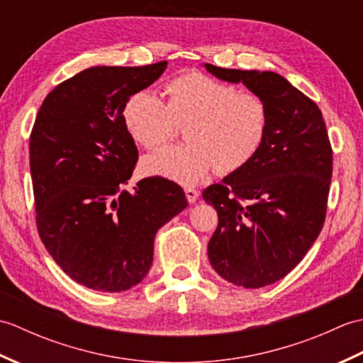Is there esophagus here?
Returning a JSON list of instances; mask_svg holds the SVG:
<instances>
[{
  "label": "esophagus",
  "instance_id": "esophagus-1",
  "mask_svg": "<svg viewBox=\"0 0 363 363\" xmlns=\"http://www.w3.org/2000/svg\"><path fill=\"white\" fill-rule=\"evenodd\" d=\"M186 196H187V201L189 203H196V199L199 198V190L187 187L186 189Z\"/></svg>",
  "mask_w": 363,
  "mask_h": 363
}]
</instances>
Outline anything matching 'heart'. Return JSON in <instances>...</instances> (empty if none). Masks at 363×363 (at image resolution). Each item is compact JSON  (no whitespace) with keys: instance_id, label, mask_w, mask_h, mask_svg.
I'll return each instance as SVG.
<instances>
[{"instance_id":"heart-1","label":"heart","mask_w":363,"mask_h":363,"mask_svg":"<svg viewBox=\"0 0 363 363\" xmlns=\"http://www.w3.org/2000/svg\"><path fill=\"white\" fill-rule=\"evenodd\" d=\"M167 103L140 90L123 107L128 133L146 150L173 138L187 125V143L162 148L142 160L148 174L194 186L217 168L220 174L240 172L257 156L269 129V109L260 95L204 73L177 76L165 87Z\"/></svg>"}]
</instances>
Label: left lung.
I'll use <instances>...</instances> for the list:
<instances>
[{"instance_id": "obj_1", "label": "left lung", "mask_w": 363, "mask_h": 363, "mask_svg": "<svg viewBox=\"0 0 363 363\" xmlns=\"http://www.w3.org/2000/svg\"><path fill=\"white\" fill-rule=\"evenodd\" d=\"M217 78L243 82L269 109L267 140L251 164L203 191L218 213L207 245L223 279L259 289L287 276L326 220L333 146L320 107L273 72L206 64Z\"/></svg>"}]
</instances>
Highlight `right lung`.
<instances>
[{
	"mask_svg": "<svg viewBox=\"0 0 363 363\" xmlns=\"http://www.w3.org/2000/svg\"><path fill=\"white\" fill-rule=\"evenodd\" d=\"M91 67L54 87L29 137L35 225L54 262L87 289L123 291L148 274L154 237L187 207L181 186L162 176L125 190L138 151L123 120L130 95L164 73Z\"/></svg>",
	"mask_w": 363,
	"mask_h": 363,
	"instance_id": "obj_1",
	"label": "right lung"
}]
</instances>
